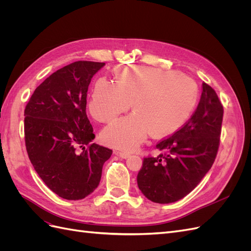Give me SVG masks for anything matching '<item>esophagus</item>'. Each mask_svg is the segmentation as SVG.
I'll return each mask as SVG.
<instances>
[{
    "label": "esophagus",
    "instance_id": "obj_1",
    "mask_svg": "<svg viewBox=\"0 0 251 251\" xmlns=\"http://www.w3.org/2000/svg\"><path fill=\"white\" fill-rule=\"evenodd\" d=\"M116 154L118 156H120L121 158H127L128 156H130V153H128V151H116Z\"/></svg>",
    "mask_w": 251,
    "mask_h": 251
}]
</instances>
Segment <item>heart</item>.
I'll list each match as a JSON object with an SVG mask.
<instances>
[{
	"instance_id": "1",
	"label": "heart",
	"mask_w": 251,
	"mask_h": 251,
	"mask_svg": "<svg viewBox=\"0 0 251 251\" xmlns=\"http://www.w3.org/2000/svg\"><path fill=\"white\" fill-rule=\"evenodd\" d=\"M115 82L98 79L89 102L96 120L110 123L131 107L135 111L114 121L102 132L108 146L131 151L154 136L178 131L193 115L199 101V87L184 74L142 65L119 67ZM133 102L132 103L131 101Z\"/></svg>"
}]
</instances>
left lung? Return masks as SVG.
Returning a JSON list of instances; mask_svg holds the SVG:
<instances>
[{
    "mask_svg": "<svg viewBox=\"0 0 251 251\" xmlns=\"http://www.w3.org/2000/svg\"><path fill=\"white\" fill-rule=\"evenodd\" d=\"M202 88L192 117L156 144L163 153L143 158L137 175L138 187L155 203H172L183 198L200 183L215 162L224 110L216 91L205 82Z\"/></svg>",
    "mask_w": 251,
    "mask_h": 251,
    "instance_id": "1",
    "label": "left lung"
}]
</instances>
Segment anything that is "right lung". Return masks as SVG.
I'll return each mask as SVG.
<instances>
[{
  "instance_id": "obj_1",
  "label": "right lung",
  "mask_w": 251,
  "mask_h": 251,
  "mask_svg": "<svg viewBox=\"0 0 251 251\" xmlns=\"http://www.w3.org/2000/svg\"><path fill=\"white\" fill-rule=\"evenodd\" d=\"M104 63L78 60L52 73L35 89L25 108L28 157L53 193L80 200L100 184L112 150L91 143L95 137L87 117L91 79Z\"/></svg>"
}]
</instances>
